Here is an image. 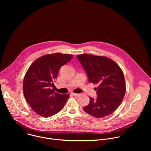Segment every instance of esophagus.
<instances>
[{
  "label": "esophagus",
  "instance_id": "obj_1",
  "mask_svg": "<svg viewBox=\"0 0 151 151\" xmlns=\"http://www.w3.org/2000/svg\"><path fill=\"white\" fill-rule=\"evenodd\" d=\"M72 94L73 96H75V97H76V96H78L79 95V94H77V93H72Z\"/></svg>",
  "mask_w": 151,
  "mask_h": 151
}]
</instances>
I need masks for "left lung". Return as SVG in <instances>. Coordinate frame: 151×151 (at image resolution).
<instances>
[{
	"label": "left lung",
	"instance_id": "1",
	"mask_svg": "<svg viewBox=\"0 0 151 151\" xmlns=\"http://www.w3.org/2000/svg\"><path fill=\"white\" fill-rule=\"evenodd\" d=\"M88 78V82L99 85L97 99L90 97V103L83 107L87 114L96 118H103L114 112L122 102L126 91L124 73L111 59L92 54L78 55Z\"/></svg>",
	"mask_w": 151,
	"mask_h": 151
}]
</instances>
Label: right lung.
Returning a JSON list of instances; mask_svg holds the SVG:
<instances>
[{
    "label": "right lung",
    "mask_w": 151,
    "mask_h": 151,
    "mask_svg": "<svg viewBox=\"0 0 151 151\" xmlns=\"http://www.w3.org/2000/svg\"><path fill=\"white\" fill-rule=\"evenodd\" d=\"M73 58L70 54L55 53L42 56L29 67L23 81L24 96L33 111L48 118L59 112L69 94L55 93L52 87L61 66Z\"/></svg>",
    "instance_id": "1"
}]
</instances>
